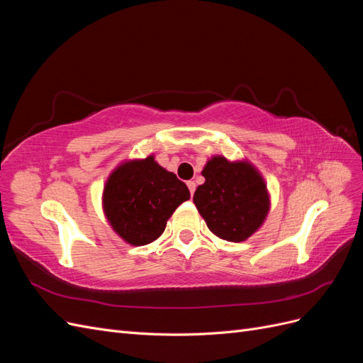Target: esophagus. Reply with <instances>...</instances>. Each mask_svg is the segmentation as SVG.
I'll return each instance as SVG.
<instances>
[{
	"label": "esophagus",
	"instance_id": "esophagus-1",
	"mask_svg": "<svg viewBox=\"0 0 363 363\" xmlns=\"http://www.w3.org/2000/svg\"><path fill=\"white\" fill-rule=\"evenodd\" d=\"M188 188H189V192H191V195H194V192H195V183L194 182H188Z\"/></svg>",
	"mask_w": 363,
	"mask_h": 363
}]
</instances>
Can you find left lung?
I'll list each match as a JSON object with an SVG mask.
<instances>
[{
	"label": "left lung",
	"instance_id": "left-lung-1",
	"mask_svg": "<svg viewBox=\"0 0 363 363\" xmlns=\"http://www.w3.org/2000/svg\"><path fill=\"white\" fill-rule=\"evenodd\" d=\"M206 182L194 203L208 230L228 242H242L265 223L271 208L267 182L250 160L212 156L201 171Z\"/></svg>",
	"mask_w": 363,
	"mask_h": 363
}]
</instances>
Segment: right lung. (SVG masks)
I'll list each match as a JSON object with an SVG mask.
<instances>
[{
	"mask_svg": "<svg viewBox=\"0 0 363 363\" xmlns=\"http://www.w3.org/2000/svg\"><path fill=\"white\" fill-rule=\"evenodd\" d=\"M189 199L188 186L150 155L121 162L108 174L101 203L113 232L124 242L142 247L162 236L175 208Z\"/></svg>",
	"mask_w": 363,
	"mask_h": 363,
	"instance_id": "1",
	"label": "right lung"
}]
</instances>
